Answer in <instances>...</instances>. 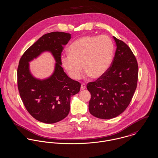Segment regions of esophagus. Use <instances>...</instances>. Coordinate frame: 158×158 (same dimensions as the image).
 I'll use <instances>...</instances> for the list:
<instances>
[{"label":"esophagus","mask_w":158,"mask_h":158,"mask_svg":"<svg viewBox=\"0 0 158 158\" xmlns=\"http://www.w3.org/2000/svg\"><path fill=\"white\" fill-rule=\"evenodd\" d=\"M86 85H85V83H82L81 84V90H84V89H86Z\"/></svg>","instance_id":"34e87169"}]
</instances>
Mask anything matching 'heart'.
Listing matches in <instances>:
<instances>
[{
    "label": "heart",
    "mask_w": 158,
    "mask_h": 158,
    "mask_svg": "<svg viewBox=\"0 0 158 158\" xmlns=\"http://www.w3.org/2000/svg\"><path fill=\"white\" fill-rule=\"evenodd\" d=\"M114 44L107 35H86L69 46V55L62 56L61 63L70 78H79L83 72L92 79L101 78L109 70L114 54Z\"/></svg>",
    "instance_id": "obj_1"
}]
</instances>
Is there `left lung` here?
<instances>
[{"label": "left lung", "mask_w": 158, "mask_h": 158, "mask_svg": "<svg viewBox=\"0 0 158 158\" xmlns=\"http://www.w3.org/2000/svg\"><path fill=\"white\" fill-rule=\"evenodd\" d=\"M113 37L116 49L111 66L101 78L87 85L91 94L90 114L104 119L116 117L126 109L138 77V65L131 50L124 42Z\"/></svg>", "instance_id": "8db88e82"}]
</instances>
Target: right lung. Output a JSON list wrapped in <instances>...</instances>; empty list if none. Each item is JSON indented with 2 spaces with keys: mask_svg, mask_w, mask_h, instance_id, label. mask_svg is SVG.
Listing matches in <instances>:
<instances>
[{
  "mask_svg": "<svg viewBox=\"0 0 158 158\" xmlns=\"http://www.w3.org/2000/svg\"><path fill=\"white\" fill-rule=\"evenodd\" d=\"M71 34L52 32L41 37L24 52L17 68V87L22 102L35 119L52 124L65 118L69 113L71 97L79 92L81 84L70 78L61 66L64 46ZM44 51L53 55L56 63L53 74L40 81L30 73L28 62Z\"/></svg>",
  "mask_w": 158,
  "mask_h": 158,
  "instance_id": "right-lung-1",
  "label": "right lung"
}]
</instances>
